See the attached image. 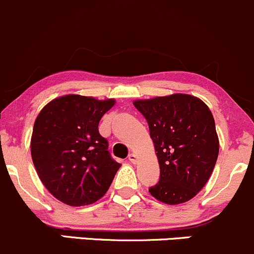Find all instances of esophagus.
<instances>
[{"mask_svg":"<svg viewBox=\"0 0 254 254\" xmlns=\"http://www.w3.org/2000/svg\"><path fill=\"white\" fill-rule=\"evenodd\" d=\"M128 160H129L132 163H135V162H137L138 157H137V155H135V154H129V155H128Z\"/></svg>","mask_w":254,"mask_h":254,"instance_id":"1","label":"esophagus"}]
</instances>
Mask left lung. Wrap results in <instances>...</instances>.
<instances>
[{"label": "left lung", "instance_id": "obj_1", "mask_svg": "<svg viewBox=\"0 0 254 254\" xmlns=\"http://www.w3.org/2000/svg\"><path fill=\"white\" fill-rule=\"evenodd\" d=\"M133 104L148 122L159 159L160 181L149 192L167 204L191 200L211 177L219 152L211 110L198 98L179 93Z\"/></svg>", "mask_w": 254, "mask_h": 254}]
</instances>
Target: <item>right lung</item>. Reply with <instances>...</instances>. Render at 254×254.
<instances>
[{"label": "right lung", "instance_id": "obj_1", "mask_svg": "<svg viewBox=\"0 0 254 254\" xmlns=\"http://www.w3.org/2000/svg\"><path fill=\"white\" fill-rule=\"evenodd\" d=\"M114 99L70 94L41 110L31 137V157L41 182L69 206H86L105 195L121 163L99 134L103 115Z\"/></svg>", "mask_w": 254, "mask_h": 254}]
</instances>
